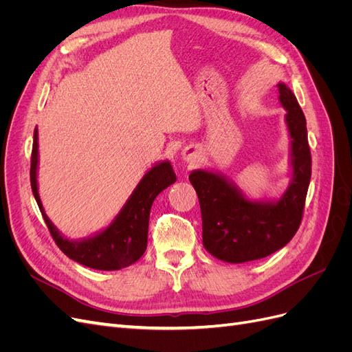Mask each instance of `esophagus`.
Instances as JSON below:
<instances>
[{
	"label": "esophagus",
	"instance_id": "1",
	"mask_svg": "<svg viewBox=\"0 0 352 352\" xmlns=\"http://www.w3.org/2000/svg\"><path fill=\"white\" fill-rule=\"evenodd\" d=\"M182 158L185 160L186 163H189V164H194V163H197L198 160H199V155H198V151L195 150V148H192V146H186L185 150L182 151Z\"/></svg>",
	"mask_w": 352,
	"mask_h": 352
}]
</instances>
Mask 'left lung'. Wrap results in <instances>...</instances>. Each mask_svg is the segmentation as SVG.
Returning a JSON list of instances; mask_svg holds the SVG:
<instances>
[{"label":"left lung","mask_w":352,"mask_h":352,"mask_svg":"<svg viewBox=\"0 0 352 352\" xmlns=\"http://www.w3.org/2000/svg\"><path fill=\"white\" fill-rule=\"evenodd\" d=\"M289 133L291 180L279 198L252 199L225 175L207 168L190 172L202 217L204 248L221 261L239 264L260 260L283 248L301 225L311 179V155L304 113L294 92L279 83Z\"/></svg>","instance_id":"1"}]
</instances>
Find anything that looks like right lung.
Instances as JSON below:
<instances>
[{
  "label": "right lung",
  "instance_id": "1",
  "mask_svg": "<svg viewBox=\"0 0 352 352\" xmlns=\"http://www.w3.org/2000/svg\"><path fill=\"white\" fill-rule=\"evenodd\" d=\"M38 129L34 132L30 160V185L50 233L69 258L97 270H119L140 260L148 241V221L157 195L176 182L168 160L153 166L136 185L131 197L107 228L82 239H69L54 226L42 207L38 192Z\"/></svg>",
  "mask_w": 352,
  "mask_h": 352
}]
</instances>
